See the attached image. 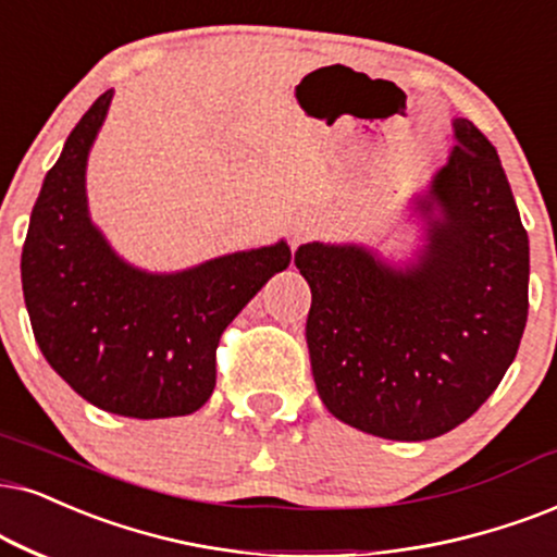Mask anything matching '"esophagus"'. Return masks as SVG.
<instances>
[{
	"label": "esophagus",
	"instance_id": "34e87169",
	"mask_svg": "<svg viewBox=\"0 0 557 557\" xmlns=\"http://www.w3.org/2000/svg\"><path fill=\"white\" fill-rule=\"evenodd\" d=\"M313 231V221H300L298 226L293 228V242H302Z\"/></svg>",
	"mask_w": 557,
	"mask_h": 557
}]
</instances>
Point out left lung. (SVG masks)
<instances>
[{
    "label": "left lung",
    "mask_w": 557,
    "mask_h": 557,
    "mask_svg": "<svg viewBox=\"0 0 557 557\" xmlns=\"http://www.w3.org/2000/svg\"><path fill=\"white\" fill-rule=\"evenodd\" d=\"M445 166L413 195L421 244L388 259L364 244L295 251L311 311L315 391L344 424L424 442L473 417L517 357L530 238L502 159L466 117Z\"/></svg>",
    "instance_id": "8db88e82"
}]
</instances>
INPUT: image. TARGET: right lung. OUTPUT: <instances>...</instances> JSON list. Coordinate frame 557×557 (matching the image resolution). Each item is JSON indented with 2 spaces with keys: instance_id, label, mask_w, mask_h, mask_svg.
Wrapping results in <instances>:
<instances>
[{
  "instance_id": "obj_1",
  "label": "right lung",
  "mask_w": 557,
  "mask_h": 557,
  "mask_svg": "<svg viewBox=\"0 0 557 557\" xmlns=\"http://www.w3.org/2000/svg\"><path fill=\"white\" fill-rule=\"evenodd\" d=\"M110 102L112 89L84 112L35 200L20 262L27 315L48 364L91 406L187 417L215 388L221 334L293 255L280 238L180 272L125 262L87 202V159Z\"/></svg>"
}]
</instances>
